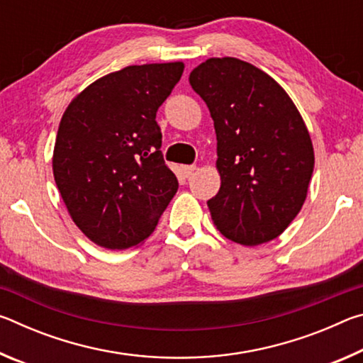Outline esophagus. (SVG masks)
<instances>
[{
	"mask_svg": "<svg viewBox=\"0 0 363 363\" xmlns=\"http://www.w3.org/2000/svg\"><path fill=\"white\" fill-rule=\"evenodd\" d=\"M196 171V167L195 164H187V167H182V173L186 177H190Z\"/></svg>",
	"mask_w": 363,
	"mask_h": 363,
	"instance_id": "1",
	"label": "esophagus"
}]
</instances>
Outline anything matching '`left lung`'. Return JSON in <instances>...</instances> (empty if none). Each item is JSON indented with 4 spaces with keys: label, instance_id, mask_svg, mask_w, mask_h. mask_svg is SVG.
<instances>
[{
    "label": "left lung",
    "instance_id": "obj_1",
    "mask_svg": "<svg viewBox=\"0 0 363 363\" xmlns=\"http://www.w3.org/2000/svg\"><path fill=\"white\" fill-rule=\"evenodd\" d=\"M189 83L210 108L220 187L208 200L216 229L256 247L277 238L303 208L314 171L311 134L286 91L237 57H211Z\"/></svg>",
    "mask_w": 363,
    "mask_h": 363
}]
</instances>
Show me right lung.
<instances>
[{"instance_id":"1","label":"right lung","mask_w":363,"mask_h":363,"mask_svg":"<svg viewBox=\"0 0 363 363\" xmlns=\"http://www.w3.org/2000/svg\"><path fill=\"white\" fill-rule=\"evenodd\" d=\"M182 72L184 62L125 67L86 86L65 108L54 181L73 223L102 248L143 243L177 192L155 116Z\"/></svg>"}]
</instances>
